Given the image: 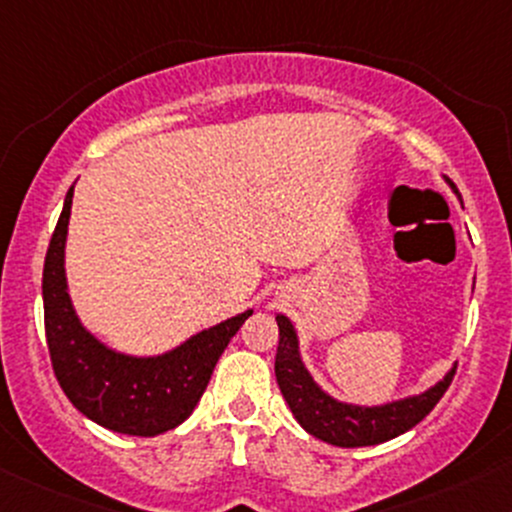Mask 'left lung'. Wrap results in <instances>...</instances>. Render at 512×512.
<instances>
[{
	"label": "left lung",
	"mask_w": 512,
	"mask_h": 512,
	"mask_svg": "<svg viewBox=\"0 0 512 512\" xmlns=\"http://www.w3.org/2000/svg\"><path fill=\"white\" fill-rule=\"evenodd\" d=\"M277 325L279 347L277 359H274V374H277L279 389L301 428L335 447L379 445V442L393 440L401 432L415 428L440 403V398L452 384L454 372H457L454 367L440 384L418 398H406V401L389 403L381 408L342 406L325 396L303 369L294 325L284 316H277Z\"/></svg>",
	"instance_id": "obj_1"
}]
</instances>
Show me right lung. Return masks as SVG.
I'll return each mask as SVG.
<instances>
[{
  "label": "right lung",
  "instance_id": "1",
  "mask_svg": "<svg viewBox=\"0 0 512 512\" xmlns=\"http://www.w3.org/2000/svg\"><path fill=\"white\" fill-rule=\"evenodd\" d=\"M72 187L43 265V318L55 379L72 406L94 423L123 435H160L192 415L218 357L252 311L194 335L170 355L133 359L106 350L82 328L65 289L63 252Z\"/></svg>",
  "mask_w": 512,
  "mask_h": 512
}]
</instances>
